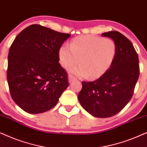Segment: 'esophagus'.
I'll list each match as a JSON object with an SVG mask.
<instances>
[{"label":"esophagus","instance_id":"esophagus-1","mask_svg":"<svg viewBox=\"0 0 147 147\" xmlns=\"http://www.w3.org/2000/svg\"><path fill=\"white\" fill-rule=\"evenodd\" d=\"M76 80V78H74L73 76L69 75V76H68V80H69V83H71L72 82L74 81V80Z\"/></svg>","mask_w":147,"mask_h":147}]
</instances>
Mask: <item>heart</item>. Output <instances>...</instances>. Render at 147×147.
<instances>
[{"label":"heart","mask_w":147,"mask_h":147,"mask_svg":"<svg viewBox=\"0 0 147 147\" xmlns=\"http://www.w3.org/2000/svg\"><path fill=\"white\" fill-rule=\"evenodd\" d=\"M116 52V44L112 39L82 35L72 39L69 47L61 45L58 56L60 64L65 69L74 67L79 61L80 65L71 69L72 73L94 79L100 77L110 69Z\"/></svg>","instance_id":"b5f03b06"}]
</instances>
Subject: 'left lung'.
<instances>
[{"label": "left lung", "mask_w": 147, "mask_h": 147, "mask_svg": "<svg viewBox=\"0 0 147 147\" xmlns=\"http://www.w3.org/2000/svg\"><path fill=\"white\" fill-rule=\"evenodd\" d=\"M102 35L115 41V59L110 69L98 79L82 82L78 100L94 117L108 118L123 109L132 98L140 70L138 54L129 39L115 31Z\"/></svg>", "instance_id": "1"}]
</instances>
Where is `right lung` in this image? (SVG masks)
Wrapping results in <instances>:
<instances>
[{"label":"right lung","mask_w":147,"mask_h":147,"mask_svg":"<svg viewBox=\"0 0 147 147\" xmlns=\"http://www.w3.org/2000/svg\"><path fill=\"white\" fill-rule=\"evenodd\" d=\"M69 37L35 24L14 40L8 55L7 82L12 98L24 111L39 114L49 110L68 87L58 51Z\"/></svg>","instance_id":"add662e5"}]
</instances>
